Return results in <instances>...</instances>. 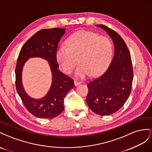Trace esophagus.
I'll return each mask as SVG.
<instances>
[{"instance_id": "obj_1", "label": "esophagus", "mask_w": 152, "mask_h": 152, "mask_svg": "<svg viewBox=\"0 0 152 152\" xmlns=\"http://www.w3.org/2000/svg\"><path fill=\"white\" fill-rule=\"evenodd\" d=\"M74 83H75V86H77V85H79L80 84H81V82L80 81L75 80V81H74Z\"/></svg>"}]
</instances>
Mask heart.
Wrapping results in <instances>:
<instances>
[{
	"instance_id": "heart-1",
	"label": "heart",
	"mask_w": 152,
	"mask_h": 152,
	"mask_svg": "<svg viewBox=\"0 0 152 152\" xmlns=\"http://www.w3.org/2000/svg\"><path fill=\"white\" fill-rule=\"evenodd\" d=\"M68 47H60L56 58L63 71L69 75L78 62L76 76H98L106 71L111 62L113 46L109 38L85 30L74 33L66 41Z\"/></svg>"
}]
</instances>
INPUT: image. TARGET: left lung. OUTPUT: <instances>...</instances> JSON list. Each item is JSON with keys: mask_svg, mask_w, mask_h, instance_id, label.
Segmentation results:
<instances>
[{"mask_svg": "<svg viewBox=\"0 0 152 152\" xmlns=\"http://www.w3.org/2000/svg\"><path fill=\"white\" fill-rule=\"evenodd\" d=\"M96 26L104 30L113 39L115 54L104 73L89 82L86 102L95 113L106 116L119 110L127 101L131 92L133 68L129 50L119 34L107 26Z\"/></svg>", "mask_w": 152, "mask_h": 152, "instance_id": "left-lung-1", "label": "left lung"}]
</instances>
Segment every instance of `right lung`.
<instances>
[{
  "label": "right lung",
  "mask_w": 152,
  "mask_h": 152,
  "mask_svg": "<svg viewBox=\"0 0 152 152\" xmlns=\"http://www.w3.org/2000/svg\"><path fill=\"white\" fill-rule=\"evenodd\" d=\"M66 28L42 29L36 32L21 48L15 69L16 88L25 107L30 113L38 118H53L64 110V102L67 92L75 87L70 77L58 70L56 58L60 39ZM31 57H41L49 62L52 72V83L49 93L40 99L31 98L26 94L21 82L22 69L26 61Z\"/></svg>",
  "instance_id": "right-lung-1"
}]
</instances>
